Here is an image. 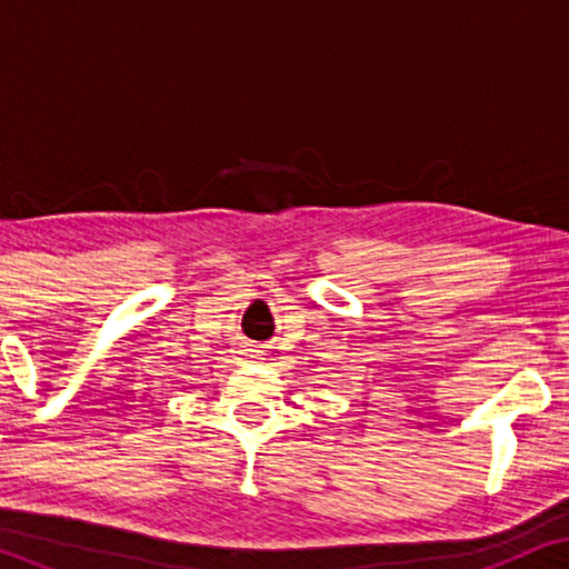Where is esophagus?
Returning <instances> with one entry per match:
<instances>
[{
    "instance_id": "34e87169",
    "label": "esophagus",
    "mask_w": 569,
    "mask_h": 569,
    "mask_svg": "<svg viewBox=\"0 0 569 569\" xmlns=\"http://www.w3.org/2000/svg\"><path fill=\"white\" fill-rule=\"evenodd\" d=\"M243 352H248V355H253V357H259V355L263 352V349H259V347H256V345H246V349H243Z\"/></svg>"
}]
</instances>
